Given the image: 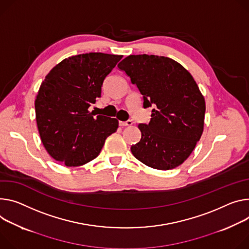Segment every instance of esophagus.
Listing matches in <instances>:
<instances>
[{"instance_id":"obj_1","label":"esophagus","mask_w":249,"mask_h":249,"mask_svg":"<svg viewBox=\"0 0 249 249\" xmlns=\"http://www.w3.org/2000/svg\"><path fill=\"white\" fill-rule=\"evenodd\" d=\"M119 125L124 127V126H131L132 125V121L131 120H127V121H120Z\"/></svg>"}]
</instances>
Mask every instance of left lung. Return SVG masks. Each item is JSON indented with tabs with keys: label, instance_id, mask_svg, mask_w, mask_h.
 I'll list each match as a JSON object with an SVG mask.
<instances>
[{
	"label": "left lung",
	"instance_id": "1",
	"mask_svg": "<svg viewBox=\"0 0 249 249\" xmlns=\"http://www.w3.org/2000/svg\"><path fill=\"white\" fill-rule=\"evenodd\" d=\"M118 69L138 87L143 107L154 106L150 122L138 126L142 136L131 147L134 157L158 170L183 164L200 139L206 113L191 73L174 59L153 54L129 55Z\"/></svg>",
	"mask_w": 249,
	"mask_h": 249
}]
</instances>
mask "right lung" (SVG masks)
Instances as JSON below:
<instances>
[{
    "label": "right lung",
    "mask_w": 249,
    "mask_h": 249,
    "mask_svg": "<svg viewBox=\"0 0 249 249\" xmlns=\"http://www.w3.org/2000/svg\"><path fill=\"white\" fill-rule=\"evenodd\" d=\"M122 55L89 53L65 58L42 81L35 102L41 142L66 167L82 166L99 155L118 120L89 112L101 96L105 77Z\"/></svg>",
    "instance_id": "1"
}]
</instances>
